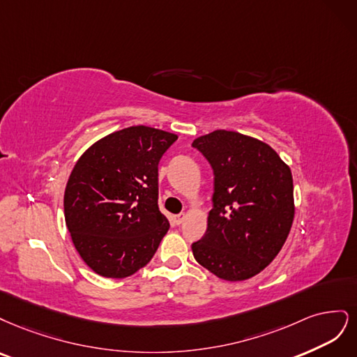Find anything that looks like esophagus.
<instances>
[{
	"mask_svg": "<svg viewBox=\"0 0 357 357\" xmlns=\"http://www.w3.org/2000/svg\"><path fill=\"white\" fill-rule=\"evenodd\" d=\"M185 218H187V213H179V215L174 216V221H175L176 225H181L183 222V220H185Z\"/></svg>",
	"mask_w": 357,
	"mask_h": 357,
	"instance_id": "1",
	"label": "esophagus"
}]
</instances>
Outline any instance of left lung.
Instances as JSON below:
<instances>
[{
  "mask_svg": "<svg viewBox=\"0 0 357 357\" xmlns=\"http://www.w3.org/2000/svg\"><path fill=\"white\" fill-rule=\"evenodd\" d=\"M192 146L213 169V208L192 255L216 278H254L279 254L295 215L291 169L257 137L215 130Z\"/></svg>",
  "mask_w": 357,
  "mask_h": 357,
  "instance_id": "obj_1",
  "label": "left lung"
}]
</instances>
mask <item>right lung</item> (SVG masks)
Instances as JSON below:
<instances>
[{"label":"right lung","mask_w":357,"mask_h":357,"mask_svg":"<svg viewBox=\"0 0 357 357\" xmlns=\"http://www.w3.org/2000/svg\"><path fill=\"white\" fill-rule=\"evenodd\" d=\"M178 139L148 126L107 135L77 160L63 212L73 243L102 278L124 279L151 261L169 229L158 211V162Z\"/></svg>","instance_id":"add662e5"}]
</instances>
